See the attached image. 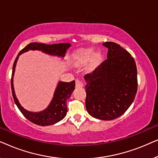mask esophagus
Segmentation results:
<instances>
[{"instance_id":"1","label":"esophagus","mask_w":158,"mask_h":158,"mask_svg":"<svg viewBox=\"0 0 158 158\" xmlns=\"http://www.w3.org/2000/svg\"><path fill=\"white\" fill-rule=\"evenodd\" d=\"M75 85H76L77 88H83L84 84L83 81H80V80H76V81H75Z\"/></svg>"}]
</instances>
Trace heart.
<instances>
[{
    "mask_svg": "<svg viewBox=\"0 0 158 158\" xmlns=\"http://www.w3.org/2000/svg\"><path fill=\"white\" fill-rule=\"evenodd\" d=\"M93 53V50L91 49H80L74 55V60L77 63H81V62H85L90 59V56ZM101 60V52H97L94 56V63H98Z\"/></svg>",
    "mask_w": 158,
    "mask_h": 158,
    "instance_id": "1",
    "label": "heart"
}]
</instances>
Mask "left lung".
<instances>
[{
	"mask_svg": "<svg viewBox=\"0 0 158 158\" xmlns=\"http://www.w3.org/2000/svg\"><path fill=\"white\" fill-rule=\"evenodd\" d=\"M109 49L107 59L86 81L85 107L93 117L113 120L122 116L135 100L137 91V70L134 58L113 42L103 43Z\"/></svg>",
	"mask_w": 158,
	"mask_h": 158,
	"instance_id": "1",
	"label": "left lung"
}]
</instances>
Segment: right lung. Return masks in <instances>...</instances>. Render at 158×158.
I'll return each instance as SVG.
<instances>
[{"label": "right lung", "instance_id": "1", "mask_svg": "<svg viewBox=\"0 0 158 158\" xmlns=\"http://www.w3.org/2000/svg\"><path fill=\"white\" fill-rule=\"evenodd\" d=\"M70 46L71 44L69 43H60V44H45L37 42L30 43L23 49H21L16 57V60H15L14 65H13L11 76V90L13 97H14L15 103L23 115L34 124L43 127L49 126V125L55 124L63 119L64 116H66L67 111H68V107H67L66 104L67 100L70 98L71 94L75 90V81H73L70 83L60 81L58 83L57 88H56L52 100L47 108L44 110L40 112H31L27 111V110L23 109L19 103V100L16 96V94H15L14 83H13V82H14L13 77L14 75L15 68H16V62L18 61L19 56L21 54L24 53L29 50H40L43 52L44 53L48 54L49 55L64 57L67 49L69 47H70Z\"/></svg>", "mask_w": 158, "mask_h": 158}]
</instances>
